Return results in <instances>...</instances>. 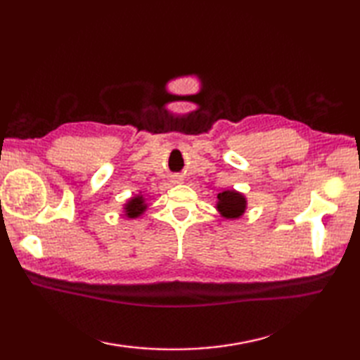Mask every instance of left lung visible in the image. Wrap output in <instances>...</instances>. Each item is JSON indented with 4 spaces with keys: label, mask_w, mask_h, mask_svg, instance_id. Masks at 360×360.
<instances>
[{
    "label": "left lung",
    "mask_w": 360,
    "mask_h": 360,
    "mask_svg": "<svg viewBox=\"0 0 360 360\" xmlns=\"http://www.w3.org/2000/svg\"><path fill=\"white\" fill-rule=\"evenodd\" d=\"M217 198V209L221 213V217H224L226 219H236L246 212V198L236 190H224V192L218 193Z\"/></svg>",
    "instance_id": "1"
}]
</instances>
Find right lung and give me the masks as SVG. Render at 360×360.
<instances>
[{
    "mask_svg": "<svg viewBox=\"0 0 360 360\" xmlns=\"http://www.w3.org/2000/svg\"><path fill=\"white\" fill-rule=\"evenodd\" d=\"M125 217L128 218H137L141 217L142 213L147 210V204H145V200L142 195H137V196H133L131 200H128V202L125 204Z\"/></svg>",
    "mask_w": 360,
    "mask_h": 360,
    "instance_id": "add662e5",
    "label": "right lung"
}]
</instances>
